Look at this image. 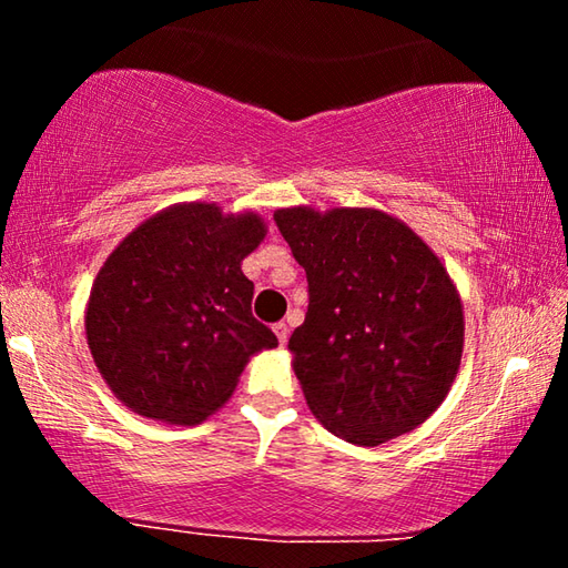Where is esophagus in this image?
I'll return each mask as SVG.
<instances>
[{
    "instance_id": "1",
    "label": "esophagus",
    "mask_w": 568,
    "mask_h": 568,
    "mask_svg": "<svg viewBox=\"0 0 568 568\" xmlns=\"http://www.w3.org/2000/svg\"><path fill=\"white\" fill-rule=\"evenodd\" d=\"M273 333L277 335V343H281V345L287 343V325L285 323H275L273 325Z\"/></svg>"
}]
</instances>
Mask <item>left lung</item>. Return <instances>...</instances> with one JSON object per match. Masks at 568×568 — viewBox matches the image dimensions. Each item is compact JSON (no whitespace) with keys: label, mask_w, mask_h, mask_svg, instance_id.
<instances>
[{"label":"left lung","mask_w":568,"mask_h":568,"mask_svg":"<svg viewBox=\"0 0 568 568\" xmlns=\"http://www.w3.org/2000/svg\"><path fill=\"white\" fill-rule=\"evenodd\" d=\"M307 275L287 351L307 408L333 436L381 446L446 400L464 353V303L440 257L378 207L275 210Z\"/></svg>","instance_id":"left-lung-1"}]
</instances>
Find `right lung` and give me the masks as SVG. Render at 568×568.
<instances>
[{
  "mask_svg": "<svg viewBox=\"0 0 568 568\" xmlns=\"http://www.w3.org/2000/svg\"><path fill=\"white\" fill-rule=\"evenodd\" d=\"M267 223L253 210L175 203L102 263L84 333L102 381L132 413L195 426L233 396L250 358L277 345L250 311L243 261Z\"/></svg>",
  "mask_w": 568,
  "mask_h": 568,
  "instance_id": "right-lung-1",
  "label": "right lung"
}]
</instances>
